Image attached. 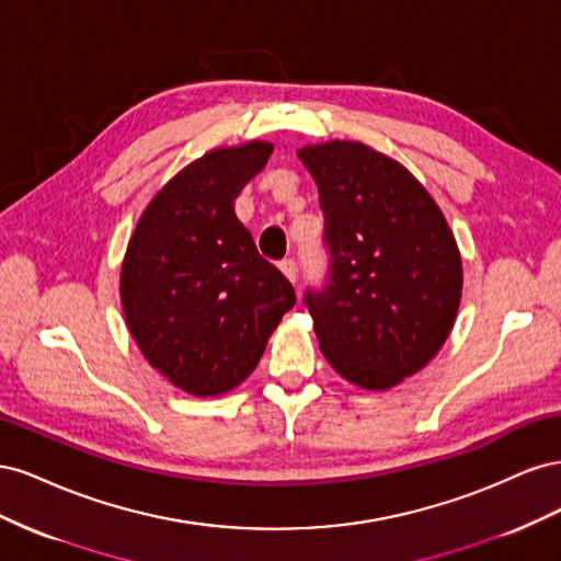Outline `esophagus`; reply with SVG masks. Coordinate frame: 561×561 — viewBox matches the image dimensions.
Listing matches in <instances>:
<instances>
[{"mask_svg":"<svg viewBox=\"0 0 561 561\" xmlns=\"http://www.w3.org/2000/svg\"><path fill=\"white\" fill-rule=\"evenodd\" d=\"M278 266H280V271H283L287 280H290V283L297 280V262L295 260H283Z\"/></svg>","mask_w":561,"mask_h":561,"instance_id":"obj_1","label":"esophagus"}]
</instances>
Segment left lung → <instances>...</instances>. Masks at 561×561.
<instances>
[{
    "label": "left lung",
    "instance_id": "obj_1",
    "mask_svg": "<svg viewBox=\"0 0 561 561\" xmlns=\"http://www.w3.org/2000/svg\"><path fill=\"white\" fill-rule=\"evenodd\" d=\"M318 184L330 254L304 304L320 351L355 386L383 390L445 344L461 301V254L431 194L360 142L299 149Z\"/></svg>",
    "mask_w": 561,
    "mask_h": 561
}]
</instances>
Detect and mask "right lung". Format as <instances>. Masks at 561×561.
Wrapping results in <instances>:
<instances>
[{
	"mask_svg": "<svg viewBox=\"0 0 561 561\" xmlns=\"http://www.w3.org/2000/svg\"><path fill=\"white\" fill-rule=\"evenodd\" d=\"M271 149H215L186 165L149 203L126 250L128 330L151 367L198 398L239 386L297 301L233 213Z\"/></svg>",
	"mask_w": 561,
	"mask_h": 561,
	"instance_id": "add662e5",
	"label": "right lung"
}]
</instances>
